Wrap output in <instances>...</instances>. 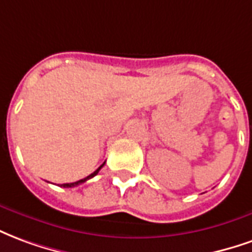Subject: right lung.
<instances>
[{
    "label": "right lung",
    "mask_w": 252,
    "mask_h": 252,
    "mask_svg": "<svg viewBox=\"0 0 252 252\" xmlns=\"http://www.w3.org/2000/svg\"><path fill=\"white\" fill-rule=\"evenodd\" d=\"M103 165H104V163L101 164L99 168L96 169L94 172H92V174L89 175V176H87V178H84V179H81V180H77V182H74V183H63V185H62V187H74V186H78V185H81V183H84V182H87V180L91 179V178H94V175H97V172L100 171V168H101V167H103Z\"/></svg>",
    "instance_id": "obj_1"
}]
</instances>
